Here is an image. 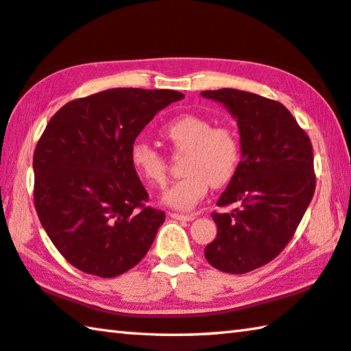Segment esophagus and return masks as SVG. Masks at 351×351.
<instances>
[{
    "label": "esophagus",
    "mask_w": 351,
    "mask_h": 351,
    "mask_svg": "<svg viewBox=\"0 0 351 351\" xmlns=\"http://www.w3.org/2000/svg\"><path fill=\"white\" fill-rule=\"evenodd\" d=\"M170 217L175 219H181V221H192V219H195V215H186V213H178V212H171Z\"/></svg>",
    "instance_id": "34e87169"
}]
</instances>
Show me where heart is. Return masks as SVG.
<instances>
[{
    "instance_id": "obj_1",
    "label": "heart",
    "mask_w": 351,
    "mask_h": 351,
    "mask_svg": "<svg viewBox=\"0 0 351 351\" xmlns=\"http://www.w3.org/2000/svg\"><path fill=\"white\" fill-rule=\"evenodd\" d=\"M159 134L175 154L184 153V176L164 192V201L175 209H192L204 198L209 186H226L240 167L241 144L232 127L212 125L209 119L198 114H180L165 122ZM130 164L148 186H162L167 181V159L144 141L130 147Z\"/></svg>"
}]
</instances>
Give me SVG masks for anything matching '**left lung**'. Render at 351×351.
<instances>
[{
  "instance_id": "1",
  "label": "left lung",
  "mask_w": 351,
  "mask_h": 351,
  "mask_svg": "<svg viewBox=\"0 0 351 351\" xmlns=\"http://www.w3.org/2000/svg\"><path fill=\"white\" fill-rule=\"evenodd\" d=\"M237 117L241 162L212 212L218 232L206 246L209 263L229 274L261 268L280 254L295 234L316 190L311 141L280 102L254 93L203 91Z\"/></svg>"
}]
</instances>
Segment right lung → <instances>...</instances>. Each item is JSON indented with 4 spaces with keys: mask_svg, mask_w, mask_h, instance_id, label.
<instances>
[{
    "mask_svg": "<svg viewBox=\"0 0 351 351\" xmlns=\"http://www.w3.org/2000/svg\"><path fill=\"white\" fill-rule=\"evenodd\" d=\"M173 90L114 88L71 100L34 152V204L51 241L86 274L116 277L144 258L165 213L130 164L152 119L181 100Z\"/></svg>",
    "mask_w": 351,
    "mask_h": 351,
    "instance_id": "right-lung-1",
    "label": "right lung"
}]
</instances>
